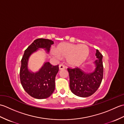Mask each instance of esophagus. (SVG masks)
<instances>
[{"label": "esophagus", "instance_id": "1", "mask_svg": "<svg viewBox=\"0 0 124 124\" xmlns=\"http://www.w3.org/2000/svg\"><path fill=\"white\" fill-rule=\"evenodd\" d=\"M65 67L64 66V65H63V64H60V65H59V69H60V70L64 69H65Z\"/></svg>", "mask_w": 124, "mask_h": 124}]
</instances>
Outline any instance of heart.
Returning a JSON list of instances; mask_svg holds the SVG:
<instances>
[{"instance_id":"obj_1","label":"heart","mask_w":124,"mask_h":124,"mask_svg":"<svg viewBox=\"0 0 124 124\" xmlns=\"http://www.w3.org/2000/svg\"><path fill=\"white\" fill-rule=\"evenodd\" d=\"M52 54L59 59L60 56L67 58V62L71 66H78L85 61L89 54L88 47L85 45H75L62 43L56 47V51L53 49Z\"/></svg>"}]
</instances>
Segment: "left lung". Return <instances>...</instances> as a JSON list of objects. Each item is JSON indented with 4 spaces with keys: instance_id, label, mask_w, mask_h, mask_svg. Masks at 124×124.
I'll return each mask as SVG.
<instances>
[{
    "instance_id": "8db88e82",
    "label": "left lung",
    "mask_w": 124,
    "mask_h": 124,
    "mask_svg": "<svg viewBox=\"0 0 124 124\" xmlns=\"http://www.w3.org/2000/svg\"><path fill=\"white\" fill-rule=\"evenodd\" d=\"M97 60L95 63L96 68L93 72L86 73L78 67L68 68L70 77V88L75 95L86 97L92 95L99 88L103 76V55L96 49Z\"/></svg>"
}]
</instances>
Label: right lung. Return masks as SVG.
Wrapping results in <instances>:
<instances>
[{"label":"right lung","mask_w":124,"mask_h":124,"mask_svg":"<svg viewBox=\"0 0 124 124\" xmlns=\"http://www.w3.org/2000/svg\"><path fill=\"white\" fill-rule=\"evenodd\" d=\"M54 41L49 39L39 38L25 50L21 60L20 71V81L27 93L35 99H43L50 96L55 89V79L59 71V65H53L46 62L36 73L31 72L28 69L30 55L38 48H45L49 52Z\"/></svg>","instance_id":"1"}]
</instances>
